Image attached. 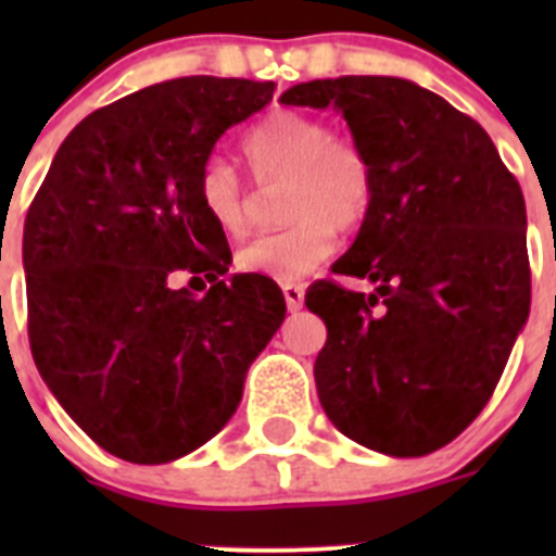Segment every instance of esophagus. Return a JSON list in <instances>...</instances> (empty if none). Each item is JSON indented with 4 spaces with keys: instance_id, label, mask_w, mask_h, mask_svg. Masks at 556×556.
<instances>
[{
    "instance_id": "34e87169",
    "label": "esophagus",
    "mask_w": 556,
    "mask_h": 556,
    "mask_svg": "<svg viewBox=\"0 0 556 556\" xmlns=\"http://www.w3.org/2000/svg\"><path fill=\"white\" fill-rule=\"evenodd\" d=\"M283 301H287V306L292 308V312H298V308L303 306V298H306V289L301 287V283H283Z\"/></svg>"
}]
</instances>
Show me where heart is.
Returning <instances> with one entry per match:
<instances>
[{"label": "heart", "instance_id": "heart-1", "mask_svg": "<svg viewBox=\"0 0 556 556\" xmlns=\"http://www.w3.org/2000/svg\"><path fill=\"white\" fill-rule=\"evenodd\" d=\"M250 178L262 189L281 191L287 228L255 236L236 253L242 273L292 283L320 267L337 248V233L367 223L376 200L370 155L348 132L314 113L278 108L250 127L242 139ZM198 203L223 233H242L250 219V189L225 159H208L198 175Z\"/></svg>", "mask_w": 556, "mask_h": 556}]
</instances>
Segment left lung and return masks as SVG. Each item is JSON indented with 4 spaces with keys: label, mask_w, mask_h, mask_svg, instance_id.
Here are the masks:
<instances>
[{
    "label": "left lung",
    "mask_w": 556,
    "mask_h": 556,
    "mask_svg": "<svg viewBox=\"0 0 556 556\" xmlns=\"http://www.w3.org/2000/svg\"><path fill=\"white\" fill-rule=\"evenodd\" d=\"M345 116L376 169V200L306 306L328 328L314 362L328 420L365 448L424 456L473 424L529 317L527 205L479 122L401 77H337L283 91Z\"/></svg>",
    "instance_id": "obj_1"
}]
</instances>
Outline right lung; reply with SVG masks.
I'll return each mask as SVG.
<instances>
[{"mask_svg":"<svg viewBox=\"0 0 556 556\" xmlns=\"http://www.w3.org/2000/svg\"><path fill=\"white\" fill-rule=\"evenodd\" d=\"M273 91L200 75L122 97L68 132L29 205L33 358L68 417L119 459L161 465L208 443L287 317L264 275L223 281L230 248L198 203L219 136ZM175 274L190 287L172 288Z\"/></svg>","mask_w":556,"mask_h":556,"instance_id":"add662e5","label":"right lung"}]
</instances>
